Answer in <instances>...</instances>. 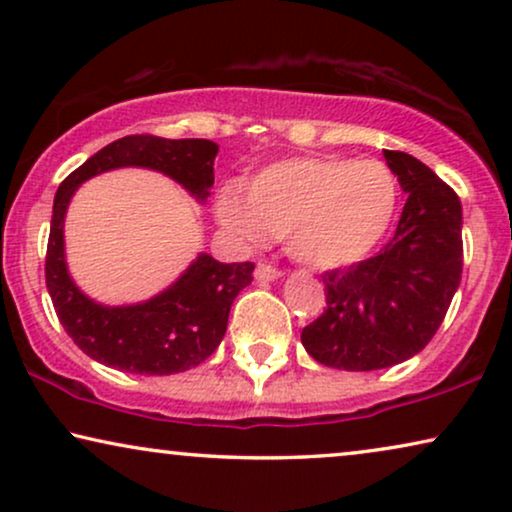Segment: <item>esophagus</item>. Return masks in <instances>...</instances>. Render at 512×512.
<instances>
[{
    "mask_svg": "<svg viewBox=\"0 0 512 512\" xmlns=\"http://www.w3.org/2000/svg\"><path fill=\"white\" fill-rule=\"evenodd\" d=\"M254 275L258 282H275L277 277H282V272H279V268H275V265H270V263H258Z\"/></svg>",
    "mask_w": 512,
    "mask_h": 512,
    "instance_id": "obj_1",
    "label": "esophagus"
}]
</instances>
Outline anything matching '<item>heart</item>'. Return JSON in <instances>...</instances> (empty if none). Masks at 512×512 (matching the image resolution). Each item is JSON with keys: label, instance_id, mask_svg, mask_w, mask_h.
I'll return each instance as SVG.
<instances>
[{"label": "heart", "instance_id": "b5f03b06", "mask_svg": "<svg viewBox=\"0 0 512 512\" xmlns=\"http://www.w3.org/2000/svg\"><path fill=\"white\" fill-rule=\"evenodd\" d=\"M396 179L380 160L289 158L223 188L216 216L247 240L284 237L286 254L314 270L366 258L396 212Z\"/></svg>", "mask_w": 512, "mask_h": 512}]
</instances>
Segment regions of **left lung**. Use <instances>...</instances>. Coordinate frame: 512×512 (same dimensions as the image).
Wrapping results in <instances>:
<instances>
[{"label":"left lung","instance_id":"1","mask_svg":"<svg viewBox=\"0 0 512 512\" xmlns=\"http://www.w3.org/2000/svg\"><path fill=\"white\" fill-rule=\"evenodd\" d=\"M405 193L396 233L375 256L321 275L326 307L300 340L314 361L377 370L422 352L461 282V202L431 167L384 151Z\"/></svg>","mask_w":512,"mask_h":512}]
</instances>
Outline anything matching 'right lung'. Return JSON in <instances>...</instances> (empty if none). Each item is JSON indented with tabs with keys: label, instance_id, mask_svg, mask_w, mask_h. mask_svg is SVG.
I'll return each mask as SVG.
<instances>
[{
	"label": "right lung",
	"instance_id": "right-lung-1",
	"mask_svg": "<svg viewBox=\"0 0 512 512\" xmlns=\"http://www.w3.org/2000/svg\"><path fill=\"white\" fill-rule=\"evenodd\" d=\"M216 151L209 139L128 135L90 156L60 184L46 247V289L62 328L90 359L125 373L172 375L198 366L219 347L230 305L254 279V263H219L200 254L160 296L142 305L104 307L76 289L62 249V219L81 181L114 167H151L205 200L214 184Z\"/></svg>",
	"mask_w": 512,
	"mask_h": 512
}]
</instances>
